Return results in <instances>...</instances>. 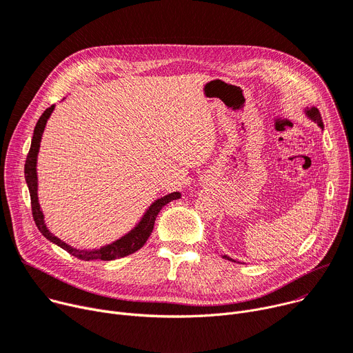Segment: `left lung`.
I'll return each mask as SVG.
<instances>
[{
    "label": "left lung",
    "instance_id": "left-lung-1",
    "mask_svg": "<svg viewBox=\"0 0 353 353\" xmlns=\"http://www.w3.org/2000/svg\"><path fill=\"white\" fill-rule=\"evenodd\" d=\"M305 113H307V116L310 117V119H312L315 123H318V126L321 128V129H323V123H322V117H321V113H319V110L316 109V108H311V109H305ZM223 258H227L228 261H234L232 258H230V256H227V255H223ZM236 263V261H234Z\"/></svg>",
    "mask_w": 353,
    "mask_h": 353
}]
</instances>
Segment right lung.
<instances>
[{
  "label": "right lung",
  "mask_w": 353,
  "mask_h": 353,
  "mask_svg": "<svg viewBox=\"0 0 353 353\" xmlns=\"http://www.w3.org/2000/svg\"><path fill=\"white\" fill-rule=\"evenodd\" d=\"M54 105L51 108L46 109L41 117L38 119L35 129H34V136H32V142H31V149L28 152L27 156V161H26V180L28 184V190H30V196H31V207H32V217L34 221L38 227V230L42 232V236L50 240L51 243L57 244L58 247L63 248L65 251H68L69 254H72L74 256L79 258V260L83 261H90V260H102V261H110V260H116V258H122L126 256L129 254H133L134 251L140 250L145 243L148 241V239L150 237V234L153 231V225L156 221V217L159 214V211L166 205L168 203H170L172 200H177L180 199V193L174 192L170 193L168 196H164L161 199H157L154 203H152V205L148 208V211L145 213V216L142 217V220L139 221V224L130 230L126 236L121 237L119 240L113 241L112 244H108L105 247H101L98 250H77L72 248L70 245H68L66 243H63L62 240H59L58 237H55L54 234L46 228L45 221H43V214L41 211L39 203H38V177H37V157H38V152H39V145H41V137L46 125V121L50 119V116L54 110Z\"/></svg>",
  "instance_id": "obj_1"
}]
</instances>
